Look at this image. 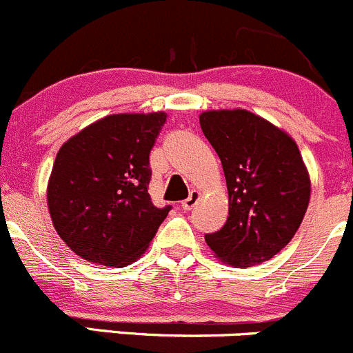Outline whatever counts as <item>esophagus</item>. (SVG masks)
Listing matches in <instances>:
<instances>
[{
  "label": "esophagus",
  "mask_w": 353,
  "mask_h": 353,
  "mask_svg": "<svg viewBox=\"0 0 353 353\" xmlns=\"http://www.w3.org/2000/svg\"><path fill=\"white\" fill-rule=\"evenodd\" d=\"M199 197H201V194L197 192V190H190V196L187 197L185 201H182V204H180V206H182L183 211L192 210V208L197 204V201H199Z\"/></svg>",
  "instance_id": "34e87169"
}]
</instances>
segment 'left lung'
<instances>
[{
  "label": "left lung",
  "mask_w": 353,
  "mask_h": 353,
  "mask_svg": "<svg viewBox=\"0 0 353 353\" xmlns=\"http://www.w3.org/2000/svg\"><path fill=\"white\" fill-rule=\"evenodd\" d=\"M199 123L220 157L229 190V218L204 239L223 263H263L293 239L310 201L296 142L244 109L208 110Z\"/></svg>",
  "instance_id": "obj_1"
}]
</instances>
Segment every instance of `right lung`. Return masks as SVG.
<instances>
[{"label":"right lung","mask_w":353,"mask_h":353,"mask_svg":"<svg viewBox=\"0 0 353 353\" xmlns=\"http://www.w3.org/2000/svg\"><path fill=\"white\" fill-rule=\"evenodd\" d=\"M164 112L112 114L60 147L48 182V210L63 243L105 267L135 261L171 206L149 196V154Z\"/></svg>","instance_id":"add662e5"}]
</instances>
